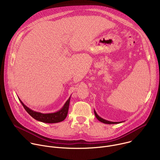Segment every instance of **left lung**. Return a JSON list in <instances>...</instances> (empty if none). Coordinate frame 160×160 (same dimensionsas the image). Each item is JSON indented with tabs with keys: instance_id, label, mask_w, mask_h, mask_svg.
I'll return each instance as SVG.
<instances>
[{
	"instance_id": "obj_1",
	"label": "left lung",
	"mask_w": 160,
	"mask_h": 160,
	"mask_svg": "<svg viewBox=\"0 0 160 160\" xmlns=\"http://www.w3.org/2000/svg\"><path fill=\"white\" fill-rule=\"evenodd\" d=\"M94 114H95V115H96V117L98 118V120L99 121H100L101 122H102V123H106V124H115V123H118V122H109V121H107V120H104L103 118L99 117L97 115V113H96V112L95 111H94Z\"/></svg>"
}]
</instances>
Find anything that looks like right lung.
Segmentation results:
<instances>
[{"label":"right lung","instance_id":"add662e5","mask_svg":"<svg viewBox=\"0 0 160 160\" xmlns=\"http://www.w3.org/2000/svg\"><path fill=\"white\" fill-rule=\"evenodd\" d=\"M19 101L22 104V106H23V108H25V109L27 111V112L34 119L43 123H58V122H62L66 118L68 115V109H69L70 98L68 99V100L66 101L63 108L61 110L56 112L48 113V114H43L41 112L34 111L30 109V108H28L27 106H26L22 102V101L20 99Z\"/></svg>","mask_w":160,"mask_h":160}]
</instances>
